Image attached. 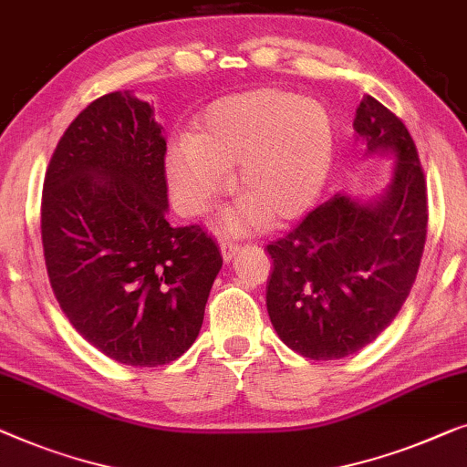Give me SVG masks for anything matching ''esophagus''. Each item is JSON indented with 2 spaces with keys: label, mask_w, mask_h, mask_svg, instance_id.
Masks as SVG:
<instances>
[{
  "label": "esophagus",
  "mask_w": 467,
  "mask_h": 467,
  "mask_svg": "<svg viewBox=\"0 0 467 467\" xmlns=\"http://www.w3.org/2000/svg\"><path fill=\"white\" fill-rule=\"evenodd\" d=\"M238 250H240L238 242H232V240H223L221 242V254H223V259H225V261H232L234 256L238 254Z\"/></svg>",
  "instance_id": "1"
}]
</instances>
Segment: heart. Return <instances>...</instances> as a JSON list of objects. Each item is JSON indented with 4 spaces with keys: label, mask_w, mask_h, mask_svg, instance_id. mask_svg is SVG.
<instances>
[{
    "label": "heart",
    "mask_w": 467,
    "mask_h": 467,
    "mask_svg": "<svg viewBox=\"0 0 467 467\" xmlns=\"http://www.w3.org/2000/svg\"><path fill=\"white\" fill-rule=\"evenodd\" d=\"M335 151L328 111L312 99L259 88L214 100L193 121L192 139L172 143L166 177L181 211L200 217L227 185L240 200L229 232L284 225L314 204Z\"/></svg>",
    "instance_id": "heart-1"
}]
</instances>
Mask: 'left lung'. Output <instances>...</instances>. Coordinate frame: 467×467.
<instances>
[{
    "instance_id": "8db88e82",
    "label": "left lung",
    "mask_w": 467,
    "mask_h": 467,
    "mask_svg": "<svg viewBox=\"0 0 467 467\" xmlns=\"http://www.w3.org/2000/svg\"><path fill=\"white\" fill-rule=\"evenodd\" d=\"M354 130L368 151L396 153L379 202L335 195L269 242L267 312L275 333L309 360H339L375 341L407 301L428 234V187L407 126L373 97Z\"/></svg>"
}]
</instances>
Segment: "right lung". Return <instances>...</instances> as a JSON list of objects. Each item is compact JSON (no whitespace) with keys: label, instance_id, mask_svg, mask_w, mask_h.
<instances>
[{"label":"right lung","instance_id":"obj_1","mask_svg":"<svg viewBox=\"0 0 467 467\" xmlns=\"http://www.w3.org/2000/svg\"><path fill=\"white\" fill-rule=\"evenodd\" d=\"M166 140L132 94L92 100L54 150L42 193L50 286L111 360L161 367L192 348L223 265L202 225L166 221Z\"/></svg>","mask_w":467,"mask_h":467}]
</instances>
